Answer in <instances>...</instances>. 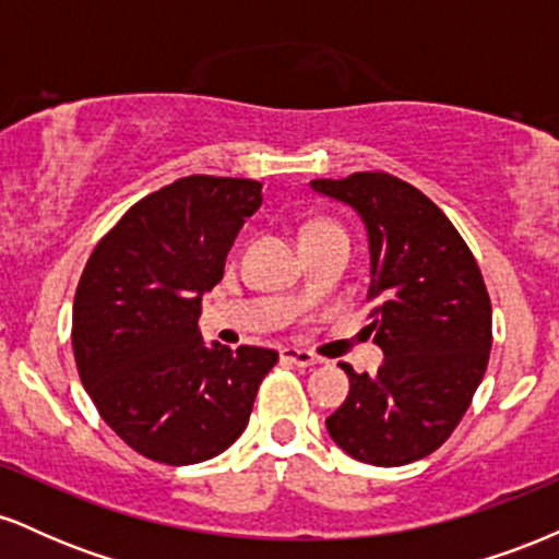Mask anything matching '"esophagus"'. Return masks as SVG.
<instances>
[{"instance_id":"esophagus-1","label":"esophagus","mask_w":559,"mask_h":559,"mask_svg":"<svg viewBox=\"0 0 559 559\" xmlns=\"http://www.w3.org/2000/svg\"><path fill=\"white\" fill-rule=\"evenodd\" d=\"M281 360L288 365H297V368H312V365L320 362L316 355H310V352L305 349H297V346H286V349H281Z\"/></svg>"}]
</instances>
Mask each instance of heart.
<instances>
[{"label": "heart", "instance_id": "obj_1", "mask_svg": "<svg viewBox=\"0 0 559 559\" xmlns=\"http://www.w3.org/2000/svg\"><path fill=\"white\" fill-rule=\"evenodd\" d=\"M323 226H333V223H329V221H320V217H318V221H310V223H307V226L301 228V230H310V228H323Z\"/></svg>", "mask_w": 559, "mask_h": 559}]
</instances>
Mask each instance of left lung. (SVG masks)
I'll list each match as a JSON object with an SVG mask.
<instances>
[{
	"label": "left lung",
	"mask_w": 559,
	"mask_h": 559,
	"mask_svg": "<svg viewBox=\"0 0 559 559\" xmlns=\"http://www.w3.org/2000/svg\"><path fill=\"white\" fill-rule=\"evenodd\" d=\"M355 207L370 241V333L378 376H349V396L325 420L349 457L396 467L428 457L452 436L484 381L491 299L471 247L413 183L383 170L310 183Z\"/></svg>",
	"instance_id": "8db88e82"
}]
</instances>
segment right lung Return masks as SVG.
<instances>
[{
    "label": "right lung",
    "instance_id": "add662e5",
    "mask_svg": "<svg viewBox=\"0 0 559 559\" xmlns=\"http://www.w3.org/2000/svg\"><path fill=\"white\" fill-rule=\"evenodd\" d=\"M262 204L252 178L186 176L139 199L102 236L73 301V355L96 413L141 457L194 465L247 428L278 352L213 344L202 294Z\"/></svg>",
    "mask_w": 559,
    "mask_h": 559
}]
</instances>
